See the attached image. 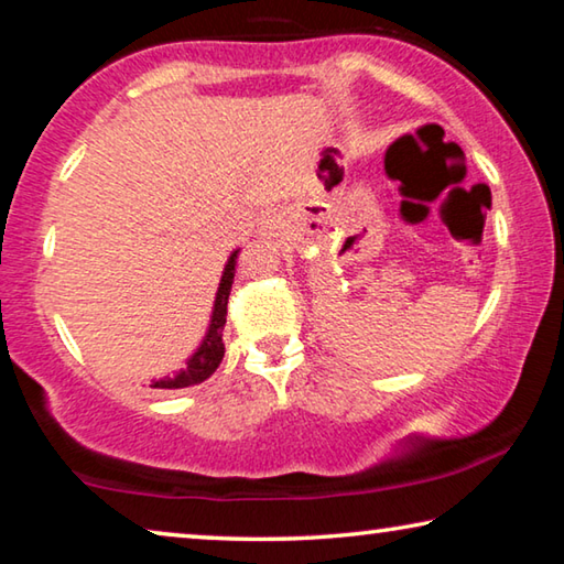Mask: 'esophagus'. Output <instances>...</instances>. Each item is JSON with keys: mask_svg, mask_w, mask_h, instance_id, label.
<instances>
[{"mask_svg": "<svg viewBox=\"0 0 564 564\" xmlns=\"http://www.w3.org/2000/svg\"><path fill=\"white\" fill-rule=\"evenodd\" d=\"M275 221H279V218H275V214H269L265 218H261V231L263 234H271L273 228H275Z\"/></svg>", "mask_w": 564, "mask_h": 564, "instance_id": "obj_1", "label": "esophagus"}]
</instances>
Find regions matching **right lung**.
<instances>
[{
    "mask_svg": "<svg viewBox=\"0 0 564 564\" xmlns=\"http://www.w3.org/2000/svg\"><path fill=\"white\" fill-rule=\"evenodd\" d=\"M236 259H238V251L231 253V259H228L224 275H221V283H218V293H216V301H214V313H212V326H208V333L202 346L186 360V368L178 370L174 378H164V380H156L151 388H169V390H176V388H188V386H198L204 383V380L214 373V370L221 366L224 360V326H226V305H228V293H231V285H234V273H236Z\"/></svg>",
    "mask_w": 564,
    "mask_h": 564,
    "instance_id": "add662e5",
    "label": "right lung"
}]
</instances>
